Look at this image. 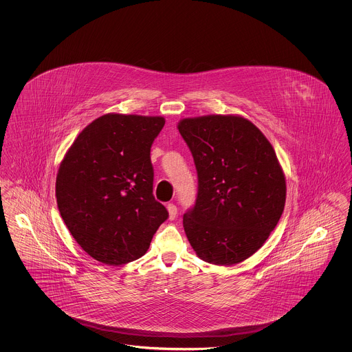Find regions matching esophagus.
<instances>
[{"mask_svg":"<svg viewBox=\"0 0 352 352\" xmlns=\"http://www.w3.org/2000/svg\"><path fill=\"white\" fill-rule=\"evenodd\" d=\"M168 219H170V220H174V219L177 218L178 210H177V206H175V204H173V203H170V204H168Z\"/></svg>","mask_w":352,"mask_h":352,"instance_id":"obj_1","label":"esophagus"}]
</instances>
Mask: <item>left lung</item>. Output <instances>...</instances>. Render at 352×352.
Wrapping results in <instances>:
<instances>
[{
	"instance_id": "1",
	"label": "left lung",
	"mask_w": 352,
	"mask_h": 352,
	"mask_svg": "<svg viewBox=\"0 0 352 352\" xmlns=\"http://www.w3.org/2000/svg\"><path fill=\"white\" fill-rule=\"evenodd\" d=\"M178 129L198 171L186 236L203 261L239 264L263 247L284 211L286 182L276 151L241 116L184 118Z\"/></svg>"
}]
</instances>
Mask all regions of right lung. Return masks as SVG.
Here are the masks:
<instances>
[{"label": "right lung", "mask_w": 352, "mask_h": 352, "mask_svg": "<svg viewBox=\"0 0 352 352\" xmlns=\"http://www.w3.org/2000/svg\"><path fill=\"white\" fill-rule=\"evenodd\" d=\"M161 116L108 113L87 125L56 175L60 217L76 243L107 265L144 256L168 218L153 195L151 148Z\"/></svg>", "instance_id": "1"}]
</instances>
